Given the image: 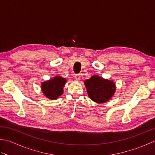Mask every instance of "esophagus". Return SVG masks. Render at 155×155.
<instances>
[{
	"label": "esophagus",
	"mask_w": 155,
	"mask_h": 155,
	"mask_svg": "<svg viewBox=\"0 0 155 155\" xmlns=\"http://www.w3.org/2000/svg\"><path fill=\"white\" fill-rule=\"evenodd\" d=\"M74 77L76 78V80L77 81H79L81 79V74H75Z\"/></svg>",
	"instance_id": "esophagus-1"
}]
</instances>
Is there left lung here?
I'll use <instances>...</instances> for the list:
<instances>
[{"instance_id": "1", "label": "left lung", "mask_w": 155, "mask_h": 155, "mask_svg": "<svg viewBox=\"0 0 155 155\" xmlns=\"http://www.w3.org/2000/svg\"><path fill=\"white\" fill-rule=\"evenodd\" d=\"M84 84L88 97L98 103H103L109 100L116 90L113 81L104 79L97 75L85 81Z\"/></svg>"}]
</instances>
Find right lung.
Wrapping results in <instances>:
<instances>
[{"mask_svg": "<svg viewBox=\"0 0 155 155\" xmlns=\"http://www.w3.org/2000/svg\"><path fill=\"white\" fill-rule=\"evenodd\" d=\"M65 78L60 76L45 81L42 84V91L46 97L50 99H57L63 93V87L66 83Z\"/></svg>", "mask_w": 155, "mask_h": 155, "instance_id": "obj_1", "label": "right lung"}]
</instances>
